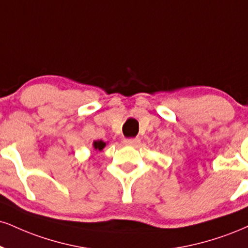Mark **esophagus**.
Wrapping results in <instances>:
<instances>
[{"instance_id":"esophagus-1","label":"esophagus","mask_w":248,"mask_h":248,"mask_svg":"<svg viewBox=\"0 0 248 248\" xmlns=\"http://www.w3.org/2000/svg\"><path fill=\"white\" fill-rule=\"evenodd\" d=\"M124 143L126 145H135L139 143V141H137L136 139H126V140H124Z\"/></svg>"}]
</instances>
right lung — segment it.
<instances>
[{"label":"right lung","instance_id":"1","mask_svg":"<svg viewBox=\"0 0 248 248\" xmlns=\"http://www.w3.org/2000/svg\"><path fill=\"white\" fill-rule=\"evenodd\" d=\"M106 145H107V143L101 141V140H98V141H93V143H92V147H93L94 150H98V151H103L104 148H105Z\"/></svg>","mask_w":248,"mask_h":248}]
</instances>
